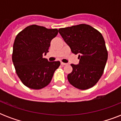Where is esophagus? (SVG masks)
Listing matches in <instances>:
<instances>
[{
	"instance_id": "obj_1",
	"label": "esophagus",
	"mask_w": 121,
	"mask_h": 121,
	"mask_svg": "<svg viewBox=\"0 0 121 121\" xmlns=\"http://www.w3.org/2000/svg\"><path fill=\"white\" fill-rule=\"evenodd\" d=\"M61 65L62 66H65V65H66V63H63V62H61Z\"/></svg>"
}]
</instances>
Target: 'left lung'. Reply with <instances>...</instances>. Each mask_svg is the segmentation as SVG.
<instances>
[{
	"mask_svg": "<svg viewBox=\"0 0 121 121\" xmlns=\"http://www.w3.org/2000/svg\"><path fill=\"white\" fill-rule=\"evenodd\" d=\"M65 42L74 54H78L79 63L72 64V73L68 75L71 85L86 90L97 83L107 62V53L104 39L99 31L82 24L58 29Z\"/></svg>",
	"mask_w": 121,
	"mask_h": 121,
	"instance_id": "obj_1",
	"label": "left lung"
}]
</instances>
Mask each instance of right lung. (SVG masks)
<instances>
[{
    "label": "right lung",
    "instance_id": "obj_1",
    "mask_svg": "<svg viewBox=\"0 0 121 121\" xmlns=\"http://www.w3.org/2000/svg\"><path fill=\"white\" fill-rule=\"evenodd\" d=\"M58 33L57 29L31 25L21 31L13 45L12 61L17 75L23 84L32 89H41L51 82L60 61L43 58L52 39Z\"/></svg>",
    "mask_w": 121,
    "mask_h": 121
}]
</instances>
